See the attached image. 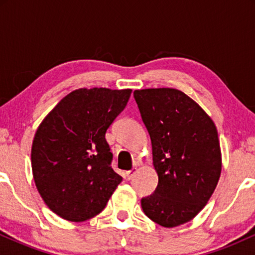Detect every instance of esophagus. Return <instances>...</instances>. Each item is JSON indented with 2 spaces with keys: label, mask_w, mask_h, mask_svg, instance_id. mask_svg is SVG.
<instances>
[{
  "label": "esophagus",
  "mask_w": 255,
  "mask_h": 255,
  "mask_svg": "<svg viewBox=\"0 0 255 255\" xmlns=\"http://www.w3.org/2000/svg\"><path fill=\"white\" fill-rule=\"evenodd\" d=\"M135 172H136V168H133L129 171H126V174H125L126 178H127V180H131L134 175H135Z\"/></svg>",
  "instance_id": "1"
}]
</instances>
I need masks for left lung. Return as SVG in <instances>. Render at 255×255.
<instances>
[{"label":"left lung","instance_id":"8db88e82","mask_svg":"<svg viewBox=\"0 0 255 255\" xmlns=\"http://www.w3.org/2000/svg\"><path fill=\"white\" fill-rule=\"evenodd\" d=\"M133 95L158 175L156 191L141 199L142 211L165 228L187 223L204 209L221 176L217 128L180 90H135Z\"/></svg>","mask_w":255,"mask_h":255}]
</instances>
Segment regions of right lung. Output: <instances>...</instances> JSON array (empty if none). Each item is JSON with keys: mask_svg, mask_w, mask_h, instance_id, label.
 <instances>
[{"mask_svg": "<svg viewBox=\"0 0 255 255\" xmlns=\"http://www.w3.org/2000/svg\"><path fill=\"white\" fill-rule=\"evenodd\" d=\"M130 93L129 89L75 90L38 127L31 151L34 182L46 206L61 218L95 217L121 183L111 168L105 133Z\"/></svg>", "mask_w": 255, "mask_h": 255, "instance_id": "right-lung-1", "label": "right lung"}]
</instances>
